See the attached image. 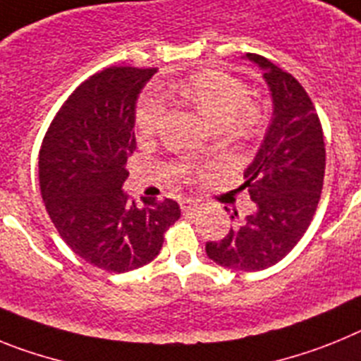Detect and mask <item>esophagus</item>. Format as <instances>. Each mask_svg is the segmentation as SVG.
Masks as SVG:
<instances>
[{
	"mask_svg": "<svg viewBox=\"0 0 361 361\" xmlns=\"http://www.w3.org/2000/svg\"><path fill=\"white\" fill-rule=\"evenodd\" d=\"M180 209H183V212L186 213V215H193V213L199 212L200 206L195 202V200L184 199V200H180Z\"/></svg>",
	"mask_w": 361,
	"mask_h": 361,
	"instance_id": "esophagus-1",
	"label": "esophagus"
}]
</instances>
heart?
<instances>
[{"label":"heart","mask_w":361,"mask_h":361,"mask_svg":"<svg viewBox=\"0 0 361 361\" xmlns=\"http://www.w3.org/2000/svg\"><path fill=\"white\" fill-rule=\"evenodd\" d=\"M178 94L191 103L206 119L222 128L245 130L257 121V110L250 101L245 86L231 75L220 72L197 73L178 86ZM164 116V103L157 95H145L137 106V126L142 133L157 130Z\"/></svg>","instance_id":"1"}]
</instances>
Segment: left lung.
Masks as SVG:
<instances>
[{"instance_id":"1","label":"left lung","mask_w":361,"mask_h":361,"mask_svg":"<svg viewBox=\"0 0 361 361\" xmlns=\"http://www.w3.org/2000/svg\"><path fill=\"white\" fill-rule=\"evenodd\" d=\"M242 59L262 70L273 103L269 126L244 170V188L257 209L222 240L208 242L206 253L228 269L260 271L280 262L311 224L324 188L325 145L304 86L266 57L245 54Z\"/></svg>"}]
</instances>
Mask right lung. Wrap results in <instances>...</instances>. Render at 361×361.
I'll return each instance as SVG.
<instances>
[{"instance_id": "right-lung-1", "label": "right lung", "mask_w": 361, "mask_h": 361, "mask_svg": "<svg viewBox=\"0 0 361 361\" xmlns=\"http://www.w3.org/2000/svg\"><path fill=\"white\" fill-rule=\"evenodd\" d=\"M155 68L111 66L68 97L39 152L43 202L63 240L88 264L114 273L157 257L180 216L171 199L137 206L123 191L135 152V106Z\"/></svg>"}]
</instances>
